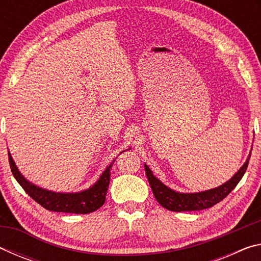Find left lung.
Here are the masks:
<instances>
[{"label":"left lung","mask_w":261,"mask_h":261,"mask_svg":"<svg viewBox=\"0 0 261 261\" xmlns=\"http://www.w3.org/2000/svg\"><path fill=\"white\" fill-rule=\"evenodd\" d=\"M250 156L251 153L243 167L228 182L215 189H211L207 190V191L198 193L176 192L174 190L166 187L165 184H162L156 177H154L151 169L146 165H145V171H146L148 183L151 185L154 197H155V199L162 207L173 212L201 211L205 208H210V207L218 204L221 200H223L236 188V185L240 183V180L244 176L247 169Z\"/></svg>","instance_id":"1"}]
</instances>
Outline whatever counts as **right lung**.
Returning a JSON list of instances; mask_svg holds the SVG:
<instances>
[{
	"label": "right lung",
	"mask_w": 261,
	"mask_h": 261,
	"mask_svg": "<svg viewBox=\"0 0 261 261\" xmlns=\"http://www.w3.org/2000/svg\"><path fill=\"white\" fill-rule=\"evenodd\" d=\"M8 155L12 175L17 182L20 184L24 191L43 208L51 212H62V213L88 214L99 210L105 204L106 194H107L110 182V168L115 161L110 163L98 182L88 190L77 193H56L35 187L29 180H26L17 169L10 153H8Z\"/></svg>",
	"instance_id": "1"
}]
</instances>
